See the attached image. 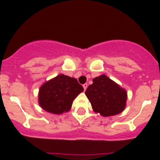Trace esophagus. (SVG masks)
Here are the masks:
<instances>
[{
	"instance_id": "34e87169",
	"label": "esophagus",
	"mask_w": 160,
	"mask_h": 160,
	"mask_svg": "<svg viewBox=\"0 0 160 160\" xmlns=\"http://www.w3.org/2000/svg\"><path fill=\"white\" fill-rule=\"evenodd\" d=\"M88 83H84V84L83 85V89H84V90H86L87 88H88Z\"/></svg>"
}]
</instances>
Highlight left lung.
<instances>
[{
    "label": "left lung",
    "mask_w": 160,
    "mask_h": 160,
    "mask_svg": "<svg viewBox=\"0 0 160 160\" xmlns=\"http://www.w3.org/2000/svg\"><path fill=\"white\" fill-rule=\"evenodd\" d=\"M85 94L93 111L103 117L120 114L126 107V90L104 74L93 79Z\"/></svg>",
    "instance_id": "left-lung-1"
}]
</instances>
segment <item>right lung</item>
I'll return each mask as SVG.
<instances>
[{"mask_svg":"<svg viewBox=\"0 0 160 160\" xmlns=\"http://www.w3.org/2000/svg\"><path fill=\"white\" fill-rule=\"evenodd\" d=\"M83 91L77 79L59 74L40 87L38 104L47 112L61 114L70 111L73 100Z\"/></svg>","mask_w":160,"mask_h":160,"instance_id":"1","label":"right lung"}]
</instances>
